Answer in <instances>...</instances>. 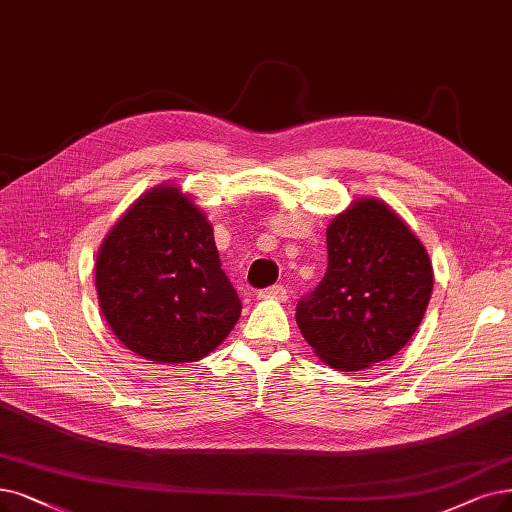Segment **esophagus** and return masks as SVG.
<instances>
[{
  "label": "esophagus",
  "mask_w": 512,
  "mask_h": 512,
  "mask_svg": "<svg viewBox=\"0 0 512 512\" xmlns=\"http://www.w3.org/2000/svg\"><path fill=\"white\" fill-rule=\"evenodd\" d=\"M258 298H260V300H267V298L285 300V298H288V290H285L283 285H271V288L260 290V292H258Z\"/></svg>",
  "instance_id": "obj_1"
}]
</instances>
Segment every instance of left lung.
Returning <instances> with one entry per match:
<instances>
[{
  "label": "left lung",
  "instance_id": "1",
  "mask_svg": "<svg viewBox=\"0 0 512 512\" xmlns=\"http://www.w3.org/2000/svg\"><path fill=\"white\" fill-rule=\"evenodd\" d=\"M327 271L298 302L296 323L315 355L359 372L410 342L433 294V264L401 216L357 199L325 231Z\"/></svg>",
  "mask_w": 512,
  "mask_h": 512
}]
</instances>
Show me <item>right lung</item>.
I'll return each mask as SVG.
<instances>
[{
    "label": "right lung",
    "instance_id": "1",
    "mask_svg": "<svg viewBox=\"0 0 512 512\" xmlns=\"http://www.w3.org/2000/svg\"><path fill=\"white\" fill-rule=\"evenodd\" d=\"M94 275L113 334L149 361H199L241 315V300L220 269L212 224L174 185L140 195L115 222Z\"/></svg>",
    "mask_w": 512,
    "mask_h": 512
}]
</instances>
